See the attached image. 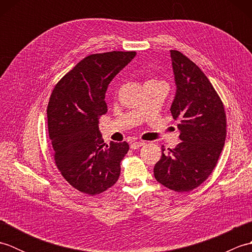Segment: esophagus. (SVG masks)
<instances>
[{"instance_id": "34e87169", "label": "esophagus", "mask_w": 252, "mask_h": 252, "mask_svg": "<svg viewBox=\"0 0 252 252\" xmlns=\"http://www.w3.org/2000/svg\"><path fill=\"white\" fill-rule=\"evenodd\" d=\"M144 144H145L144 142H133L131 144V148L132 149H137V148H140L141 146H143Z\"/></svg>"}]
</instances>
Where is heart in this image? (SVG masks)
Instances as JSON below:
<instances>
[{
	"label": "heart",
	"instance_id": "obj_1",
	"mask_svg": "<svg viewBox=\"0 0 252 252\" xmlns=\"http://www.w3.org/2000/svg\"><path fill=\"white\" fill-rule=\"evenodd\" d=\"M149 81H153V80H149Z\"/></svg>",
	"mask_w": 252,
	"mask_h": 252
}]
</instances>
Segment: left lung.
I'll use <instances>...</instances> for the list:
<instances>
[{"instance_id":"obj_1","label":"left lung","mask_w":252,"mask_h":252,"mask_svg":"<svg viewBox=\"0 0 252 252\" xmlns=\"http://www.w3.org/2000/svg\"><path fill=\"white\" fill-rule=\"evenodd\" d=\"M176 93L171 114L180 123V140L155 164L154 175L160 184L178 192L189 191L212 173L226 137L224 105L194 62L171 50Z\"/></svg>"}]
</instances>
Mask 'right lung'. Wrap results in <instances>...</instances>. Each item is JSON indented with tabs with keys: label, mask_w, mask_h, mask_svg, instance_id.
Returning a JSON list of instances; mask_svg holds the SVG:
<instances>
[{
	"label": "right lung",
	"mask_w": 252,
	"mask_h": 252,
	"mask_svg": "<svg viewBox=\"0 0 252 252\" xmlns=\"http://www.w3.org/2000/svg\"><path fill=\"white\" fill-rule=\"evenodd\" d=\"M135 55L120 51L89 55L57 82L51 94L47 126L56 167L83 194L98 195L119 179L129 144H105L98 119L107 112L105 94L110 81Z\"/></svg>",
	"instance_id": "obj_1"
}]
</instances>
